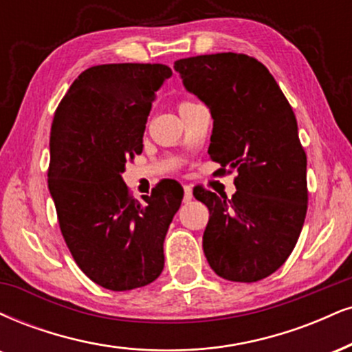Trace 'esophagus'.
Listing matches in <instances>:
<instances>
[{"mask_svg":"<svg viewBox=\"0 0 352 352\" xmlns=\"http://www.w3.org/2000/svg\"><path fill=\"white\" fill-rule=\"evenodd\" d=\"M192 198H193V190H192V187H185V195H184V201H185V203L192 201Z\"/></svg>","mask_w":352,"mask_h":352,"instance_id":"esophagus-1","label":"esophagus"}]
</instances>
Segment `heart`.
<instances>
[{"instance_id":"heart-1","label":"heart","mask_w":352,"mask_h":352,"mask_svg":"<svg viewBox=\"0 0 352 352\" xmlns=\"http://www.w3.org/2000/svg\"><path fill=\"white\" fill-rule=\"evenodd\" d=\"M192 103V101H182V103L179 104V108H182V107H185V104H190Z\"/></svg>"}]
</instances>
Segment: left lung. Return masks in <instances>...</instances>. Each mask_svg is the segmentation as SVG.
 Segmentation results:
<instances>
[{
    "mask_svg": "<svg viewBox=\"0 0 352 352\" xmlns=\"http://www.w3.org/2000/svg\"><path fill=\"white\" fill-rule=\"evenodd\" d=\"M173 69L213 118L210 157L238 170L231 198L193 192L210 211L206 261L226 280L269 277L294 251L307 214V155L292 107L270 72L248 55H198Z\"/></svg>",
    "mask_w": 352,
    "mask_h": 352,
    "instance_id": "1",
    "label": "left lung"
}]
</instances>
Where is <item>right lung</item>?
<instances>
[{
  "label": "right lung",
  "instance_id": "add662e5",
  "mask_svg": "<svg viewBox=\"0 0 352 352\" xmlns=\"http://www.w3.org/2000/svg\"><path fill=\"white\" fill-rule=\"evenodd\" d=\"M170 77L162 63L91 67L54 114L49 190L60 231L83 274L108 290L139 289L162 274L165 234L184 188L160 184L138 201L122 172L142 152L155 91Z\"/></svg>",
  "mask_w": 352,
  "mask_h": 352
}]
</instances>
